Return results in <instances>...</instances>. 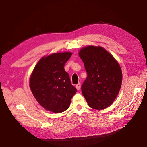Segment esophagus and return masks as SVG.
<instances>
[{"mask_svg": "<svg viewBox=\"0 0 147 147\" xmlns=\"http://www.w3.org/2000/svg\"><path fill=\"white\" fill-rule=\"evenodd\" d=\"M76 89L78 90H79L80 89V88H81V84H80V83H78V84L76 85Z\"/></svg>", "mask_w": 147, "mask_h": 147, "instance_id": "esophagus-1", "label": "esophagus"}]
</instances>
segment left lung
<instances>
[{
  "mask_svg": "<svg viewBox=\"0 0 147 147\" xmlns=\"http://www.w3.org/2000/svg\"><path fill=\"white\" fill-rule=\"evenodd\" d=\"M78 55L87 73L82 92L88 105L96 110L108 107L115 100L121 88L122 72L119 63L101 46L83 47Z\"/></svg>",
  "mask_w": 147,
  "mask_h": 147,
  "instance_id": "left-lung-1",
  "label": "left lung"
}]
</instances>
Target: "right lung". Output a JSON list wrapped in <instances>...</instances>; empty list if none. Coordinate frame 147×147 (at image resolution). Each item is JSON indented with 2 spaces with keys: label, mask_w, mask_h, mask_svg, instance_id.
Masks as SVG:
<instances>
[{
  "label": "right lung",
  "mask_w": 147,
  "mask_h": 147,
  "mask_svg": "<svg viewBox=\"0 0 147 147\" xmlns=\"http://www.w3.org/2000/svg\"><path fill=\"white\" fill-rule=\"evenodd\" d=\"M71 55V52H64L44 57L33 69L29 87L38 103L47 111L54 113L65 111L77 91L64 69Z\"/></svg>",
  "instance_id": "add662e5"
}]
</instances>
